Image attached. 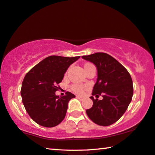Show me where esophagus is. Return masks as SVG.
<instances>
[{
	"label": "esophagus",
	"mask_w": 155,
	"mask_h": 155,
	"mask_svg": "<svg viewBox=\"0 0 155 155\" xmlns=\"http://www.w3.org/2000/svg\"><path fill=\"white\" fill-rule=\"evenodd\" d=\"M76 97H77L78 98H79V99H80V100H82L83 98H84V97H82V96H77Z\"/></svg>",
	"instance_id": "1"
}]
</instances>
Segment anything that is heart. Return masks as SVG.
I'll return each mask as SVG.
<instances>
[{
    "mask_svg": "<svg viewBox=\"0 0 155 155\" xmlns=\"http://www.w3.org/2000/svg\"><path fill=\"white\" fill-rule=\"evenodd\" d=\"M86 65H85V66H86ZM85 88H86V86H85V85L80 84H74L71 86V89H72V90L78 94L82 93Z\"/></svg>",
    "mask_w": 155,
    "mask_h": 155,
    "instance_id": "1",
    "label": "heart"
}]
</instances>
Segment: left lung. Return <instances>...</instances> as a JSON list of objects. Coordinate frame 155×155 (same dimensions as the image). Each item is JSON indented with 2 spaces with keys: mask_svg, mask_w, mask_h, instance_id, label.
Masks as SVG:
<instances>
[{
  "mask_svg": "<svg viewBox=\"0 0 155 155\" xmlns=\"http://www.w3.org/2000/svg\"><path fill=\"white\" fill-rule=\"evenodd\" d=\"M82 59L95 65L97 80L92 95H102L103 99H94L93 105L86 113L91 121L100 126H109L116 122L131 101L134 94L133 82L127 70L110 55L104 52L82 56Z\"/></svg>",
  "mask_w": 155,
  "mask_h": 155,
  "instance_id": "1",
  "label": "left lung"
}]
</instances>
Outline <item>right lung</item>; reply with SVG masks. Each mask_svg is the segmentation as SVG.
Returning <instances> with one entry per match:
<instances>
[{
  "instance_id": "obj_1",
  "label": "right lung",
  "mask_w": 155,
  "mask_h": 155,
  "mask_svg": "<svg viewBox=\"0 0 155 155\" xmlns=\"http://www.w3.org/2000/svg\"><path fill=\"white\" fill-rule=\"evenodd\" d=\"M80 57L50 56L33 67L26 73L21 84L22 102L29 116L40 126L54 127L66 116L68 104L75 96L67 91L57 96L59 84L67 69Z\"/></svg>"
}]
</instances>
